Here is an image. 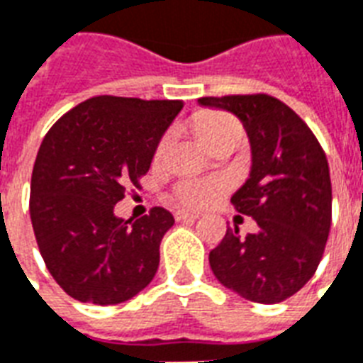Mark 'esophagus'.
<instances>
[{
    "label": "esophagus",
    "instance_id": "obj_1",
    "mask_svg": "<svg viewBox=\"0 0 363 363\" xmlns=\"http://www.w3.org/2000/svg\"><path fill=\"white\" fill-rule=\"evenodd\" d=\"M201 218V212L196 210H178L176 212V220L178 221H195Z\"/></svg>",
    "mask_w": 363,
    "mask_h": 363
}]
</instances>
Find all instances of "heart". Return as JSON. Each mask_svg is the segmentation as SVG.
Instances as JSON below:
<instances>
[{
    "label": "heart",
    "instance_id": "1",
    "mask_svg": "<svg viewBox=\"0 0 363 363\" xmlns=\"http://www.w3.org/2000/svg\"><path fill=\"white\" fill-rule=\"evenodd\" d=\"M196 132L204 143H212L213 140L225 136L229 132H240V125L227 113H202L196 119ZM168 145V136L159 142L157 155H162ZM221 191V184L218 179H187L178 185V196L185 204L201 206L206 204Z\"/></svg>",
    "mask_w": 363,
    "mask_h": 363
}]
</instances>
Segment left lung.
Wrapping results in <instances>:
<instances>
[{
	"label": "left lung",
	"mask_w": 363,
	"mask_h": 363,
	"mask_svg": "<svg viewBox=\"0 0 363 363\" xmlns=\"http://www.w3.org/2000/svg\"><path fill=\"white\" fill-rule=\"evenodd\" d=\"M199 106L229 111L248 134L252 167L231 196L252 216L257 233L227 229L210 267L244 299L274 305L297 294L316 272L331 225V179L324 150L305 121L269 94L199 98Z\"/></svg>",
	"instance_id": "left-lung-1"
}]
</instances>
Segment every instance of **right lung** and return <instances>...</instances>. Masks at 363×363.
<instances>
[{
	"mask_svg": "<svg viewBox=\"0 0 363 363\" xmlns=\"http://www.w3.org/2000/svg\"><path fill=\"white\" fill-rule=\"evenodd\" d=\"M182 100L94 96L56 121L41 142L30 187L39 252L67 296L92 305L128 301L153 280L172 213L140 220L113 212L147 172Z\"/></svg>",
	"mask_w": 363,
	"mask_h": 363,
	"instance_id": "right-lung-1",
	"label": "right lung"
}]
</instances>
